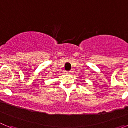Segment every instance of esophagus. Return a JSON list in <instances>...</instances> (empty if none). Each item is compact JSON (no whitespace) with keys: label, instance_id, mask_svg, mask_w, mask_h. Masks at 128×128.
<instances>
[{"label":"esophagus","instance_id":"obj_1","mask_svg":"<svg viewBox=\"0 0 128 128\" xmlns=\"http://www.w3.org/2000/svg\"><path fill=\"white\" fill-rule=\"evenodd\" d=\"M73 73H74V71L73 70H70V71H67V72H66V74H70V75H72V74H73Z\"/></svg>","mask_w":128,"mask_h":128}]
</instances>
